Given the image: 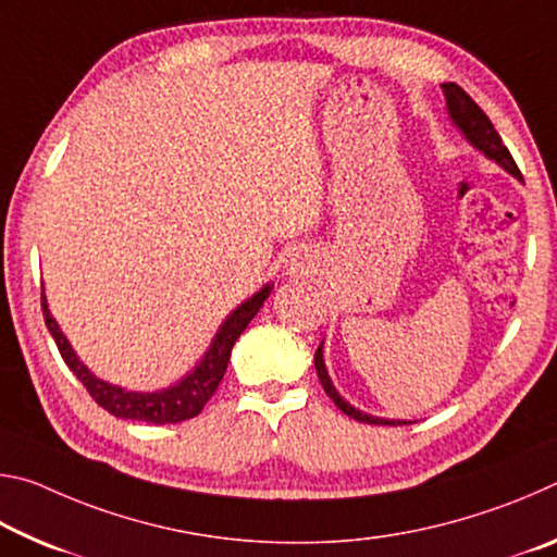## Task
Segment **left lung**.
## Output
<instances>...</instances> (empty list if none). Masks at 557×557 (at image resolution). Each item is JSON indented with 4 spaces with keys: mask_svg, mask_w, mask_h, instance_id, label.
Masks as SVG:
<instances>
[{
    "mask_svg": "<svg viewBox=\"0 0 557 557\" xmlns=\"http://www.w3.org/2000/svg\"><path fill=\"white\" fill-rule=\"evenodd\" d=\"M442 90H445V98H447L449 117L459 127L461 135L469 139V145L476 147L479 152L486 154L488 159H494V162L498 166H504L511 176L523 178L521 172H518V166L513 162L511 152H508L506 145L502 143V137H498V132L494 129L492 120L486 117V112L479 108L476 102L471 100L467 92L457 86V83H445V86H442ZM314 369H317L319 381H322L329 398H332L336 403V408L342 410V412H346L348 418H354L358 422H369V425H405V420L403 422L400 420H385V418H373V414H369V412H361L358 408H354L351 403L344 400L342 395H338L332 379H329L326 366H324V342L319 344L317 354H314Z\"/></svg>",
    "mask_w": 557,
    "mask_h": 557,
    "instance_id": "obj_1",
    "label": "left lung"
}]
</instances>
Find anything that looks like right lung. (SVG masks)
Returning <instances> with one entry per match:
<instances>
[{
	"label": "right lung",
	"mask_w": 557,
	"mask_h": 557,
	"mask_svg": "<svg viewBox=\"0 0 557 557\" xmlns=\"http://www.w3.org/2000/svg\"><path fill=\"white\" fill-rule=\"evenodd\" d=\"M272 285L262 287L258 295L245 299L240 307H235L228 314V319L221 324L219 332H215L209 351L196 363V369L174 385L162 391L152 393H139V391H125L120 385H112L108 381L96 379L88 371V366L75 356L73 346L69 338L55 324V319L49 312V305H46V295L41 292V307H44V322L49 326L55 346L63 356V361L73 371L75 379H78L90 398L96 400L100 408H106L110 414L122 420H137V422H152V425H172V422L191 420L203 410V405L211 400V395L219 388L223 381V373L228 369L231 351L238 336L245 332V326L250 324V319L260 312L262 301L270 297Z\"/></svg>",
	"instance_id": "add662e5"
}]
</instances>
